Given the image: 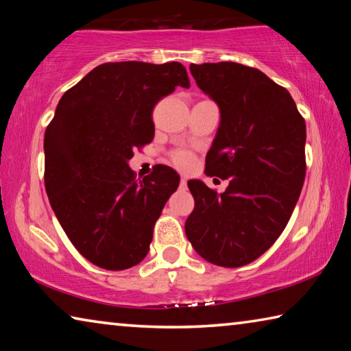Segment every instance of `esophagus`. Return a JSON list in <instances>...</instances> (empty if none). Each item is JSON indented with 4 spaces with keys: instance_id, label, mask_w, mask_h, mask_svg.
<instances>
[{
    "instance_id": "esophagus-1",
    "label": "esophagus",
    "mask_w": 351,
    "mask_h": 351,
    "mask_svg": "<svg viewBox=\"0 0 351 351\" xmlns=\"http://www.w3.org/2000/svg\"><path fill=\"white\" fill-rule=\"evenodd\" d=\"M180 184H181V187H182V189H186V186H187V180H186V178H181Z\"/></svg>"
}]
</instances>
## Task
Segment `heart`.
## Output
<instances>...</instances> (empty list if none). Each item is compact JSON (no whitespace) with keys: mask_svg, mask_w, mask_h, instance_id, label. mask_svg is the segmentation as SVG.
I'll return each mask as SVG.
<instances>
[{"mask_svg":"<svg viewBox=\"0 0 351 351\" xmlns=\"http://www.w3.org/2000/svg\"><path fill=\"white\" fill-rule=\"evenodd\" d=\"M170 161L175 167L181 169V170H190L193 167L195 164V156L192 152L184 150V148H180V150H175L173 153L170 154Z\"/></svg>","mask_w":351,"mask_h":351,"instance_id":"heart-1","label":"heart"}]
</instances>
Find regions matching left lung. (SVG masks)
<instances>
[{"instance_id": "obj_1", "label": "left lung", "mask_w": 351, "mask_h": 351, "mask_svg": "<svg viewBox=\"0 0 351 351\" xmlns=\"http://www.w3.org/2000/svg\"><path fill=\"white\" fill-rule=\"evenodd\" d=\"M215 100L221 122L206 156V175L229 180L223 193L189 181L195 209L186 235L204 260L239 268L280 237L305 181V119L287 88L234 62L190 64Z\"/></svg>"}]
</instances>
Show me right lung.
Returning a JSON list of instances; mask_svg holds the SVG:
<instances>
[{
	"mask_svg": "<svg viewBox=\"0 0 351 351\" xmlns=\"http://www.w3.org/2000/svg\"><path fill=\"white\" fill-rule=\"evenodd\" d=\"M176 86L189 88L178 62L104 63L63 94L45 133V187L74 247L99 268L141 263L153 228L180 176L158 165L138 180L134 148L154 136L153 108Z\"/></svg>",
	"mask_w": 351,
	"mask_h": 351,
	"instance_id": "right-lung-1",
	"label": "right lung"
}]
</instances>
